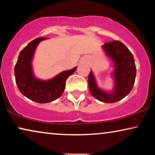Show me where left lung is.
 <instances>
[{"label":"left lung","mask_w":155,"mask_h":155,"mask_svg":"<svg viewBox=\"0 0 155 155\" xmlns=\"http://www.w3.org/2000/svg\"><path fill=\"white\" fill-rule=\"evenodd\" d=\"M107 55L114 61L115 87L111 92H106L97 85L92 72L88 77V84L91 94L98 100L104 103H114L126 97L134 85L136 67L134 58L128 48L119 41L105 43L102 46Z\"/></svg>","instance_id":"8db88e82"}]
</instances>
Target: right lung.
<instances>
[{
  "instance_id": "obj_1",
  "label": "right lung",
  "mask_w": 155,
  "mask_h": 155,
  "mask_svg": "<svg viewBox=\"0 0 155 155\" xmlns=\"http://www.w3.org/2000/svg\"><path fill=\"white\" fill-rule=\"evenodd\" d=\"M46 38H37L21 51L15 67V76L19 90L22 94L35 102L48 103L62 95L68 76L75 71L77 67L63 71L52 79L40 80L35 77L31 68V60L38 44Z\"/></svg>"
}]
</instances>
